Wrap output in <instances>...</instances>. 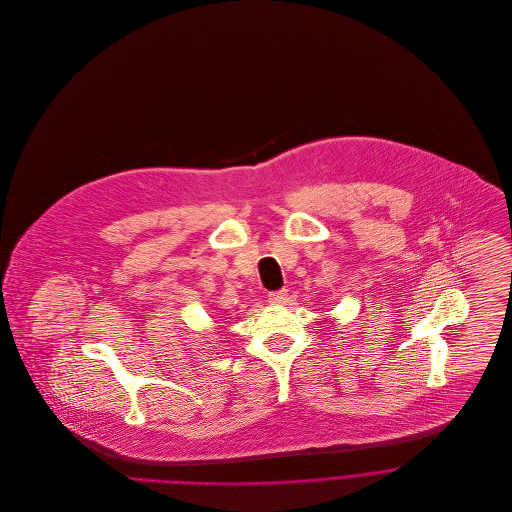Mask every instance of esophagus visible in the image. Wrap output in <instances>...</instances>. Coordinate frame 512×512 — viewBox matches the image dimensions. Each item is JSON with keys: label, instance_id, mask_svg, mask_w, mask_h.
Masks as SVG:
<instances>
[{"label": "esophagus", "instance_id": "esophagus-1", "mask_svg": "<svg viewBox=\"0 0 512 512\" xmlns=\"http://www.w3.org/2000/svg\"><path fill=\"white\" fill-rule=\"evenodd\" d=\"M286 296H288V290H276V292L268 294V302L270 304H282V302H286Z\"/></svg>", "mask_w": 512, "mask_h": 512}]
</instances>
